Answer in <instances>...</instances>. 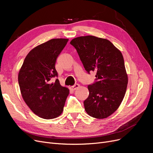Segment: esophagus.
Listing matches in <instances>:
<instances>
[{"label": "esophagus", "instance_id": "34e87169", "mask_svg": "<svg viewBox=\"0 0 153 153\" xmlns=\"http://www.w3.org/2000/svg\"><path fill=\"white\" fill-rule=\"evenodd\" d=\"M79 87H80V85H79V84H76L74 85L73 86H71V87H70L69 88H70V89L72 90V91H75V90L77 89Z\"/></svg>", "mask_w": 153, "mask_h": 153}]
</instances>
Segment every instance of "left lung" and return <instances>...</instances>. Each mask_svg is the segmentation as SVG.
<instances>
[{
    "label": "left lung",
    "instance_id": "obj_1",
    "mask_svg": "<svg viewBox=\"0 0 153 153\" xmlns=\"http://www.w3.org/2000/svg\"><path fill=\"white\" fill-rule=\"evenodd\" d=\"M88 73L95 72L96 82L88 85L89 94L84 101L87 114L96 119L108 117L121 105L126 93L128 75L123 56L110 41L93 36L73 39Z\"/></svg>",
    "mask_w": 153,
    "mask_h": 153
}]
</instances>
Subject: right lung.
Listing matches in <instances>:
<instances>
[{"mask_svg":"<svg viewBox=\"0 0 153 153\" xmlns=\"http://www.w3.org/2000/svg\"><path fill=\"white\" fill-rule=\"evenodd\" d=\"M68 39H52L30 50L18 73V84L22 98L36 115L45 119L59 117L62 112L69 91L59 80L56 59Z\"/></svg>","mask_w":153,"mask_h":153,"instance_id":"right-lung-1","label":"right lung"}]
</instances>
